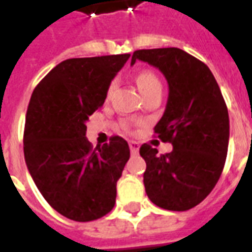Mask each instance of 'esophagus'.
<instances>
[{"label": "esophagus", "instance_id": "esophagus-1", "mask_svg": "<svg viewBox=\"0 0 252 252\" xmlns=\"http://www.w3.org/2000/svg\"><path fill=\"white\" fill-rule=\"evenodd\" d=\"M129 148H131L132 155H136V154L139 153V143L129 142Z\"/></svg>", "mask_w": 252, "mask_h": 252}]
</instances>
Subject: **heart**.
Instances as JSON below:
<instances>
[{"mask_svg":"<svg viewBox=\"0 0 252 252\" xmlns=\"http://www.w3.org/2000/svg\"><path fill=\"white\" fill-rule=\"evenodd\" d=\"M136 82L137 86L142 92L143 97L147 95V94L153 93L155 90H162V83L159 81L158 75L155 72L150 71V70H144V71H140L136 75ZM115 82H112L108 88V92H106V95L109 97L112 92L115 90Z\"/></svg>","mask_w":252,"mask_h":252,"instance_id":"heart-1","label":"heart"}]
</instances>
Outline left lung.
Masks as SVG:
<instances>
[{"label":"left lung","mask_w":252,"mask_h":252,"mask_svg":"<svg viewBox=\"0 0 252 252\" xmlns=\"http://www.w3.org/2000/svg\"><path fill=\"white\" fill-rule=\"evenodd\" d=\"M136 61L157 67L167 79L169 99L154 132L173 151L158 154L144 143L143 182L148 198L167 211L198 205L216 186L224 169L229 140V117L216 79L205 63L184 50H137Z\"/></svg>","instance_id":"obj_1"}]
</instances>
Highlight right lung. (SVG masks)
<instances>
[{"mask_svg": "<svg viewBox=\"0 0 252 252\" xmlns=\"http://www.w3.org/2000/svg\"><path fill=\"white\" fill-rule=\"evenodd\" d=\"M129 54L63 61L31 95L24 128V157L31 177L50 205L74 221L109 213L116 185L129 159L120 136L94 148L86 121L102 106L112 79Z\"/></svg>", "mask_w": 252, "mask_h": 252, "instance_id": "1", "label": "right lung"}]
</instances>
